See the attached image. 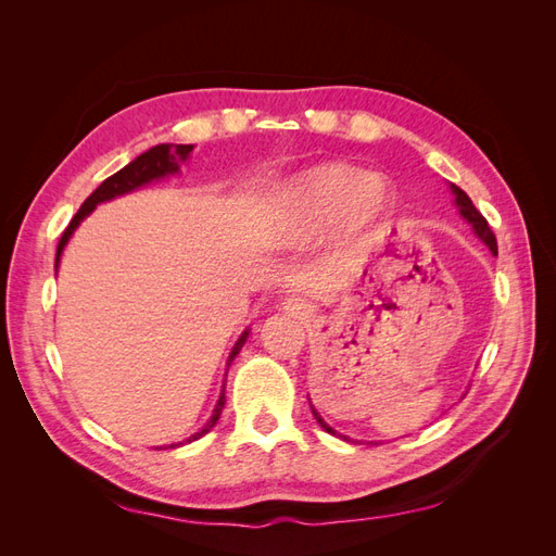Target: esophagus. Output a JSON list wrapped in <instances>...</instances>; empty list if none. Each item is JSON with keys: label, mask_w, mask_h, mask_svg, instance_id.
<instances>
[{"label": "esophagus", "mask_w": 556, "mask_h": 556, "mask_svg": "<svg viewBox=\"0 0 556 556\" xmlns=\"http://www.w3.org/2000/svg\"><path fill=\"white\" fill-rule=\"evenodd\" d=\"M282 308L288 311L290 315H306V313H308L306 299H301V296H290V299L282 304Z\"/></svg>", "instance_id": "1"}]
</instances>
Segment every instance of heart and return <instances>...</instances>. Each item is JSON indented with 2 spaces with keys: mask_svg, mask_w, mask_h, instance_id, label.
Listing matches in <instances>:
<instances>
[{
  "mask_svg": "<svg viewBox=\"0 0 556 556\" xmlns=\"http://www.w3.org/2000/svg\"><path fill=\"white\" fill-rule=\"evenodd\" d=\"M390 208L392 188L382 176L364 174L343 162H327L285 185L276 201V217L280 239L294 243L333 223L348 237H355L376 227Z\"/></svg>",
  "mask_w": 556,
  "mask_h": 556,
  "instance_id": "obj_1",
  "label": "heart"
}]
</instances>
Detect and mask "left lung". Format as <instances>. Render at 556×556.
Wrapping results in <instances>:
<instances>
[{
    "label": "left lung",
    "mask_w": 556,
    "mask_h": 556,
    "mask_svg": "<svg viewBox=\"0 0 556 556\" xmlns=\"http://www.w3.org/2000/svg\"><path fill=\"white\" fill-rule=\"evenodd\" d=\"M450 188H452L454 201H457V206H459V213H462L464 220H468L470 225H473V229H476L478 237H480L486 245H490V250H492L494 255H496V252H498V248H496V237H494V231L490 229V225H486V220L482 217V213L473 206V201H470V197H468L462 188H457V185H450ZM313 415H315V419H317V425H319V427H323L325 431H329V433H333V435H336V431L325 422L323 417H319V413H317L315 408H313Z\"/></svg>",
    "instance_id": "obj_1"
}]
</instances>
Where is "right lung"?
I'll return each mask as SVG.
<instances>
[{
	"label": "right lung",
	"instance_id": "add662e5",
	"mask_svg": "<svg viewBox=\"0 0 556 556\" xmlns=\"http://www.w3.org/2000/svg\"><path fill=\"white\" fill-rule=\"evenodd\" d=\"M192 148H194V146L160 143V146H155V148H150L148 153H141L137 160H131L127 166H123L121 172L109 176L102 185H99V188H97L86 201H83V206H80L78 213L72 217L70 227L64 229L62 239H60V243H58L55 271H58V266H60L62 250H64L66 243H70L74 229L83 223V217L90 215V213L97 208V204H102V201H111V199H115V197H121V194H127V192H131V190H137V188H141V185H146V182H150V180H157V178H164V176H169V174H178V164L190 157ZM245 339H248V331H243L241 339L237 341V345H233L231 355H229V359H227V366H231L233 357L239 355L243 343H245ZM223 408H225V390H223L220 399H217V406H215V410H213V417L206 422V427L201 429V431H197L194 435H190V439L185 441V443H192V441L201 439V435H204V433H208V431L215 427L217 419H220ZM178 445H182V443H178ZM169 447H176V445H169Z\"/></svg>",
	"mask_w": 556,
	"mask_h": 556
}]
</instances>
